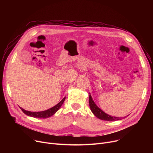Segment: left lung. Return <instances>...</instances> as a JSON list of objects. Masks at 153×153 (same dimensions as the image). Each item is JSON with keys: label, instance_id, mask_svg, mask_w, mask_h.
I'll use <instances>...</instances> for the list:
<instances>
[{"label": "left lung", "instance_id": "obj_1", "mask_svg": "<svg viewBox=\"0 0 153 153\" xmlns=\"http://www.w3.org/2000/svg\"><path fill=\"white\" fill-rule=\"evenodd\" d=\"M89 106L91 108V110L92 111L94 115L97 117L98 118L102 120H105V121H116V120H121L122 118H119V117H111L108 114H107L105 112L103 111L100 108H99L95 102H94L91 94H89Z\"/></svg>", "mask_w": 153, "mask_h": 153}]
</instances>
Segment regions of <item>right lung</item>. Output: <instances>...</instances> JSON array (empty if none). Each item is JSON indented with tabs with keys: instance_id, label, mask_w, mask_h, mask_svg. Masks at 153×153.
<instances>
[{
	"instance_id": "add662e5",
	"label": "right lung",
	"mask_w": 153,
	"mask_h": 153,
	"mask_svg": "<svg viewBox=\"0 0 153 153\" xmlns=\"http://www.w3.org/2000/svg\"><path fill=\"white\" fill-rule=\"evenodd\" d=\"M66 97H64L60 102H59L57 105H56L53 107L46 110L45 111H37V112H33V111H30L24 110L23 108H20V109L22 110L24 114H26L27 115L30 116L31 117H35V118H46L48 117H50L52 115H53L56 111H57L61 107L62 105L63 102H64V100H65Z\"/></svg>"
}]
</instances>
